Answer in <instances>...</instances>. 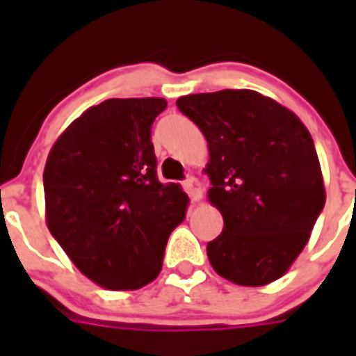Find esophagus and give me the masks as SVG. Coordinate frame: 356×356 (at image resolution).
I'll return each mask as SVG.
<instances>
[{"instance_id": "esophagus-1", "label": "esophagus", "mask_w": 356, "mask_h": 356, "mask_svg": "<svg viewBox=\"0 0 356 356\" xmlns=\"http://www.w3.org/2000/svg\"><path fill=\"white\" fill-rule=\"evenodd\" d=\"M184 188H185V193L188 194V197H191L193 201H200L201 196H203V191H201L200 181H197L194 176H187V178H185Z\"/></svg>"}]
</instances>
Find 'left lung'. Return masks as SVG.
<instances>
[{
	"label": "left lung",
	"mask_w": 356,
	"mask_h": 356,
	"mask_svg": "<svg viewBox=\"0 0 356 356\" xmlns=\"http://www.w3.org/2000/svg\"><path fill=\"white\" fill-rule=\"evenodd\" d=\"M205 135L209 200L225 219L207 244L213 271L260 287L287 271L325 207L314 140L298 115L254 90L191 94L176 102Z\"/></svg>",
	"instance_id": "1"
}]
</instances>
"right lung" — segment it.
Returning <instances> with one entry per match:
<instances>
[{
	"instance_id": "add662e5",
	"label": "right lung",
	"mask_w": 356,
	"mask_h": 356,
	"mask_svg": "<svg viewBox=\"0 0 356 356\" xmlns=\"http://www.w3.org/2000/svg\"><path fill=\"white\" fill-rule=\"evenodd\" d=\"M162 97L106 99L58 137L44 168L46 221L87 278L112 291L159 276L187 194L156 176L151 124Z\"/></svg>"
}]
</instances>
